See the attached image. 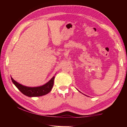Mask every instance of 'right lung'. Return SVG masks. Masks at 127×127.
<instances>
[{
    "label": "right lung",
    "mask_w": 127,
    "mask_h": 127,
    "mask_svg": "<svg viewBox=\"0 0 127 127\" xmlns=\"http://www.w3.org/2000/svg\"><path fill=\"white\" fill-rule=\"evenodd\" d=\"M55 77L54 76L45 84L38 87H27L16 81L12 77H11V79L13 84L24 95L29 97H35L44 95L50 92L53 87Z\"/></svg>",
    "instance_id": "right-lung-1"
}]
</instances>
